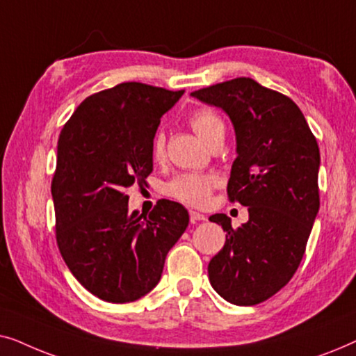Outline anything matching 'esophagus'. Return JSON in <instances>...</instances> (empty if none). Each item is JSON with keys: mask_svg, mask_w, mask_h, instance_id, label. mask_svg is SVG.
Masks as SVG:
<instances>
[{"mask_svg": "<svg viewBox=\"0 0 356 356\" xmlns=\"http://www.w3.org/2000/svg\"><path fill=\"white\" fill-rule=\"evenodd\" d=\"M204 220H206V216H202V213H199V212L189 211V222L199 223V222H204Z\"/></svg>", "mask_w": 356, "mask_h": 356, "instance_id": "obj_1", "label": "esophagus"}]
</instances>
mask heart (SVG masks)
<instances>
[{"mask_svg": "<svg viewBox=\"0 0 356 356\" xmlns=\"http://www.w3.org/2000/svg\"><path fill=\"white\" fill-rule=\"evenodd\" d=\"M189 124L194 133L206 144H213L225 136V123L222 116L212 108H197L189 115ZM152 159L155 162H162L165 159V136L155 133L152 139ZM218 178L212 173H181L165 183L163 193L175 201L186 204L191 207L206 206L211 199V194L217 188Z\"/></svg>", "mask_w": 356, "mask_h": 356, "instance_id": "1", "label": "heart"}]
</instances>
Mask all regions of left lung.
I'll return each mask as SVG.
<instances>
[{"instance_id": "left-lung-1", "label": "left lung", "mask_w": 356, "mask_h": 356, "mask_svg": "<svg viewBox=\"0 0 356 356\" xmlns=\"http://www.w3.org/2000/svg\"><path fill=\"white\" fill-rule=\"evenodd\" d=\"M191 95L230 116L238 157L227 194L250 212L238 228L225 213L209 217L227 232L225 245L209 262V280L233 305L262 303L289 284L303 259L319 211L318 140L290 97L251 77Z\"/></svg>"}]
</instances>
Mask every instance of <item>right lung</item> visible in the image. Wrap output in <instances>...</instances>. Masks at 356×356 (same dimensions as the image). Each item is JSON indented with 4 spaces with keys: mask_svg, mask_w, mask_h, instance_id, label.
<instances>
[{
    "mask_svg": "<svg viewBox=\"0 0 356 356\" xmlns=\"http://www.w3.org/2000/svg\"><path fill=\"white\" fill-rule=\"evenodd\" d=\"M183 92L123 82L87 97L60 133L51 179L56 245L79 284L108 303L149 293L188 227L181 204L160 199L139 216L126 194L152 173L155 131Z\"/></svg>",
    "mask_w": 356,
    "mask_h": 356,
    "instance_id": "1",
    "label": "right lung"
}]
</instances>
